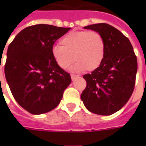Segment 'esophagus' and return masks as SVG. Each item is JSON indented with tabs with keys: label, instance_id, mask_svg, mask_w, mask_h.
<instances>
[{
	"label": "esophagus",
	"instance_id": "1",
	"mask_svg": "<svg viewBox=\"0 0 146 146\" xmlns=\"http://www.w3.org/2000/svg\"><path fill=\"white\" fill-rule=\"evenodd\" d=\"M77 77H78V76H77V75L71 74V79H72V80H74L76 79V78H77Z\"/></svg>",
	"mask_w": 146,
	"mask_h": 146
}]
</instances>
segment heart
<instances>
[{
    "label": "heart",
    "mask_w": 146,
    "mask_h": 146,
    "mask_svg": "<svg viewBox=\"0 0 146 146\" xmlns=\"http://www.w3.org/2000/svg\"><path fill=\"white\" fill-rule=\"evenodd\" d=\"M60 44L52 48L51 55L62 70H66L74 59L73 71H93L104 59L106 42L96 31H72L61 39Z\"/></svg>",
    "instance_id": "obj_1"
}]
</instances>
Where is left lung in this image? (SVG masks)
Returning a JSON list of instances; mask_svg holds the SVG:
<instances>
[{
  "label": "left lung",
  "mask_w": 146,
  "mask_h": 146,
  "mask_svg": "<svg viewBox=\"0 0 146 146\" xmlns=\"http://www.w3.org/2000/svg\"><path fill=\"white\" fill-rule=\"evenodd\" d=\"M84 28L103 36L106 53L99 67L83 76L87 87L80 98L90 112L109 116L120 110L131 96L138 70L137 58L128 38L115 27L98 23Z\"/></svg>",
  "instance_id": "1"
}]
</instances>
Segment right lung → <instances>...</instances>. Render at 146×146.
<instances>
[{
    "label": "right lung",
    "instance_id": "add662e5",
    "mask_svg": "<svg viewBox=\"0 0 146 146\" xmlns=\"http://www.w3.org/2000/svg\"><path fill=\"white\" fill-rule=\"evenodd\" d=\"M70 30L37 24L19 32L8 46L5 78L15 101L29 113L54 110L71 83L70 73L51 55L54 42Z\"/></svg>",
    "mask_w": 146,
    "mask_h": 146
}]
</instances>
